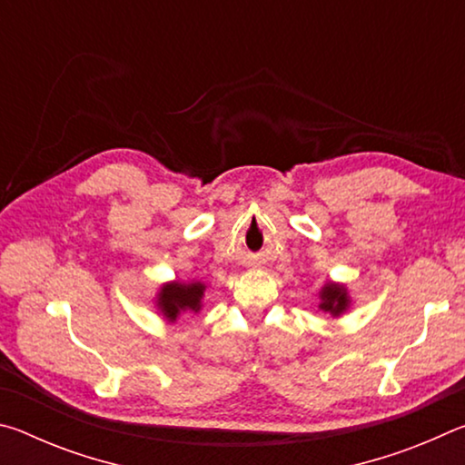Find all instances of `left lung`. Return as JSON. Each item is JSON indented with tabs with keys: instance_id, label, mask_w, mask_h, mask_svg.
<instances>
[{
	"instance_id": "left-lung-1",
	"label": "left lung",
	"mask_w": 465,
	"mask_h": 465,
	"mask_svg": "<svg viewBox=\"0 0 465 465\" xmlns=\"http://www.w3.org/2000/svg\"><path fill=\"white\" fill-rule=\"evenodd\" d=\"M349 305H351V297L344 285H338V282H326V285L322 287L320 305H318L322 312H328L330 316L338 318L349 310Z\"/></svg>"
}]
</instances>
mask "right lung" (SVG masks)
I'll list each match as a JSON object with an SVG mask.
<instances>
[{
    "mask_svg": "<svg viewBox=\"0 0 465 465\" xmlns=\"http://www.w3.org/2000/svg\"><path fill=\"white\" fill-rule=\"evenodd\" d=\"M204 285L203 282H180L172 281L162 285L157 293V310L168 322H176L183 313H196L203 308Z\"/></svg>",
    "mask_w": 465,
    "mask_h": 465,
    "instance_id": "add662e5",
    "label": "right lung"
}]
</instances>
